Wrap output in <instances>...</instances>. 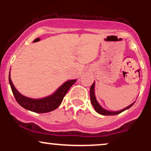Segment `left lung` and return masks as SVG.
Returning a JSON list of instances; mask_svg holds the SVG:
<instances>
[{"instance_id": "8db88e82", "label": "left lung", "mask_w": 151, "mask_h": 151, "mask_svg": "<svg viewBox=\"0 0 151 151\" xmlns=\"http://www.w3.org/2000/svg\"><path fill=\"white\" fill-rule=\"evenodd\" d=\"M90 99H91V104L93 106V108H94L95 110H96V111L99 113V114H101V115H104V116H114V115H116V114H119L121 113V112H123L124 111L126 110V109H129L130 107H131L133 105V103L132 104H131L130 106H129L128 107H126V108L122 109V110L121 111H107V110H105L104 109H103L102 107L99 104V103L96 101V97H95V94H94V82H93V84L91 85V88H90Z\"/></svg>"}]
</instances>
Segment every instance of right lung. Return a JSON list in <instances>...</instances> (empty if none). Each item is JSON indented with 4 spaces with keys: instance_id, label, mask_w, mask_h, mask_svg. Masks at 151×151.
Returning a JSON list of instances; mask_svg holds the SVG:
<instances>
[{
    "instance_id": "1",
    "label": "right lung",
    "mask_w": 151,
    "mask_h": 151,
    "mask_svg": "<svg viewBox=\"0 0 151 151\" xmlns=\"http://www.w3.org/2000/svg\"><path fill=\"white\" fill-rule=\"evenodd\" d=\"M75 82V79L66 81L65 84H62L57 90L56 92L51 96L40 99H32L22 96L17 91L12 83L9 74V83L15 100L24 109L35 113H47L56 109L62 103L66 93L70 89L71 86Z\"/></svg>"
}]
</instances>
